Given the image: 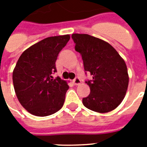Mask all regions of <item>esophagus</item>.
I'll return each instance as SVG.
<instances>
[{"label": "esophagus", "instance_id": "1", "mask_svg": "<svg viewBox=\"0 0 147 147\" xmlns=\"http://www.w3.org/2000/svg\"><path fill=\"white\" fill-rule=\"evenodd\" d=\"M72 82L75 84L76 85H79L81 83V80H80V78H78V77H76V78H74L73 80H72Z\"/></svg>", "mask_w": 147, "mask_h": 147}]
</instances>
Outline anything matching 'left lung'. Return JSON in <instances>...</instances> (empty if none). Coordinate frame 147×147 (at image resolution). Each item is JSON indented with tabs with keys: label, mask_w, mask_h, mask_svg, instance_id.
Returning <instances> with one entry per match:
<instances>
[{
	"label": "left lung",
	"mask_w": 147,
	"mask_h": 147,
	"mask_svg": "<svg viewBox=\"0 0 147 147\" xmlns=\"http://www.w3.org/2000/svg\"><path fill=\"white\" fill-rule=\"evenodd\" d=\"M71 38L75 49L82 55L85 71L92 76V80L85 82L91 92L82 99L83 105L95 112L111 111L122 102L127 90L129 77L124 60L114 47L98 38L78 33Z\"/></svg>",
	"instance_id": "left-lung-1"
}]
</instances>
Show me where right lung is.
I'll return each mask as SVG.
<instances>
[{"mask_svg": "<svg viewBox=\"0 0 147 147\" xmlns=\"http://www.w3.org/2000/svg\"><path fill=\"white\" fill-rule=\"evenodd\" d=\"M70 39L69 35L51 36L33 45L22 53L13 71L15 93L30 114L49 116L63 106L69 85L56 72L58 55Z\"/></svg>", "mask_w": 147, "mask_h": 147, "instance_id": "add662e5", "label": "right lung"}]
</instances>
